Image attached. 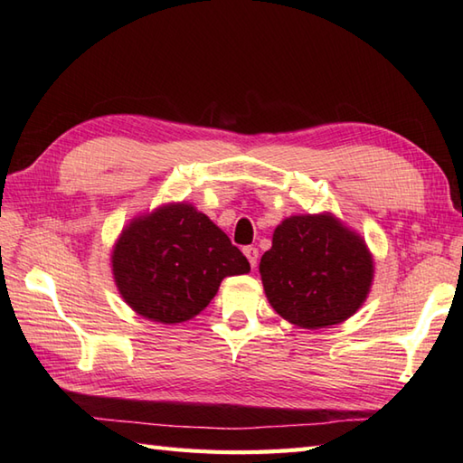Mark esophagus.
I'll list each match as a JSON object with an SVG mask.
<instances>
[{"label": "esophagus", "instance_id": "34e87169", "mask_svg": "<svg viewBox=\"0 0 463 463\" xmlns=\"http://www.w3.org/2000/svg\"><path fill=\"white\" fill-rule=\"evenodd\" d=\"M242 252H244V257L249 259L250 267H252V269L257 267V262H259V249H257V247H244Z\"/></svg>", "mask_w": 463, "mask_h": 463}]
</instances>
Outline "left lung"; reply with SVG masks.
<instances>
[{
  "label": "left lung",
  "mask_w": 463,
  "mask_h": 463,
  "mask_svg": "<svg viewBox=\"0 0 463 463\" xmlns=\"http://www.w3.org/2000/svg\"><path fill=\"white\" fill-rule=\"evenodd\" d=\"M372 257L358 234L330 214L290 216L262 254L264 292L284 320L318 330L340 324L366 300Z\"/></svg>",
  "instance_id": "8db88e82"
}]
</instances>
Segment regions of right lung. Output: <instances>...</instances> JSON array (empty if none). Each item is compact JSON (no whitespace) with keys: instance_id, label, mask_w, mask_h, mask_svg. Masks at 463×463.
I'll list each match as a JSON object with an SVG mask.
<instances>
[{"instance_id":"add662e5","label":"right lung","mask_w":463,"mask_h":463,"mask_svg":"<svg viewBox=\"0 0 463 463\" xmlns=\"http://www.w3.org/2000/svg\"><path fill=\"white\" fill-rule=\"evenodd\" d=\"M247 257L193 204H169L133 221L113 250L121 297L141 317L176 324L196 317Z\"/></svg>"}]
</instances>
